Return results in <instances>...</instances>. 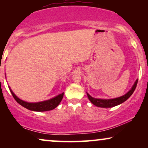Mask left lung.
<instances>
[{"label":"left lung","instance_id":"1","mask_svg":"<svg viewBox=\"0 0 148 148\" xmlns=\"http://www.w3.org/2000/svg\"><path fill=\"white\" fill-rule=\"evenodd\" d=\"M137 82L138 79L136 80V82H135L134 85H133L132 88L124 96L119 97V98H114V99H108V100H103V99H97L94 98L90 96V94L87 93L88 97L89 100H90V102L92 103L93 104H94L95 106L101 107V108H111V107L117 106V105L121 104V103L124 102L125 101H126L129 97H130L136 88Z\"/></svg>","mask_w":148,"mask_h":148}]
</instances>
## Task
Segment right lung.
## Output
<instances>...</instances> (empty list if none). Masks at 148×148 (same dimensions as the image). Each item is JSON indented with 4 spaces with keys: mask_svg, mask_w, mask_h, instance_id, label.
Returning a JSON list of instances; mask_svg holds the SVG:
<instances>
[{
    "mask_svg": "<svg viewBox=\"0 0 148 148\" xmlns=\"http://www.w3.org/2000/svg\"><path fill=\"white\" fill-rule=\"evenodd\" d=\"M9 89L12 95H13V98H15V100L17 101V103H19L20 105L25 107V108L28 109V110L33 111H38V112H43V111L53 110V109L55 108L56 107L60 104V102H61L64 95V93H62V94L58 95L57 96L54 97V98L50 99V100L36 103H29L25 102V101L23 100H21V99L17 98V97L15 95V94L13 92V91L11 90V88H9Z\"/></svg>",
    "mask_w": 148,
    "mask_h": 148,
    "instance_id": "1",
    "label": "right lung"
}]
</instances>
